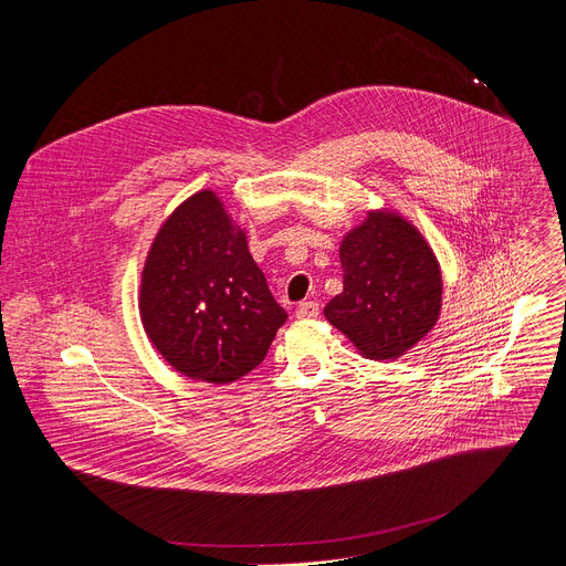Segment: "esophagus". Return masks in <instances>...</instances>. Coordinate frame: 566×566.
Segmentation results:
<instances>
[{
    "instance_id": "34e87169",
    "label": "esophagus",
    "mask_w": 566,
    "mask_h": 566,
    "mask_svg": "<svg viewBox=\"0 0 566 566\" xmlns=\"http://www.w3.org/2000/svg\"><path fill=\"white\" fill-rule=\"evenodd\" d=\"M295 315L300 317V319H313V317H317L319 315V306H317V302H302V304H297V308H295Z\"/></svg>"
}]
</instances>
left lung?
<instances>
[{"instance_id":"8db88e82","label":"left lung","mask_w":566,"mask_h":566,"mask_svg":"<svg viewBox=\"0 0 566 566\" xmlns=\"http://www.w3.org/2000/svg\"><path fill=\"white\" fill-rule=\"evenodd\" d=\"M343 293L325 317L369 360L423 340L441 311V266L426 237L398 212L371 210L340 241Z\"/></svg>"}]
</instances>
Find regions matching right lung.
<instances>
[{
	"label": "right lung",
	"mask_w": 566,
	"mask_h": 566,
	"mask_svg": "<svg viewBox=\"0 0 566 566\" xmlns=\"http://www.w3.org/2000/svg\"><path fill=\"white\" fill-rule=\"evenodd\" d=\"M138 306L166 363L214 385L253 371L289 317L249 253L247 232L212 190L186 199L158 228Z\"/></svg>",
	"instance_id": "right-lung-1"
}]
</instances>
